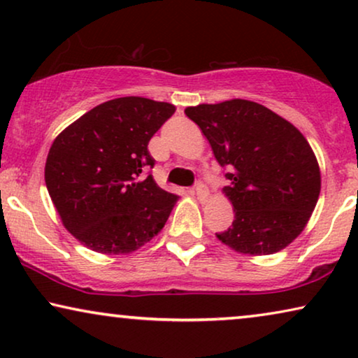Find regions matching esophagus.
I'll return each mask as SVG.
<instances>
[{
    "label": "esophagus",
    "mask_w": 358,
    "mask_h": 358,
    "mask_svg": "<svg viewBox=\"0 0 358 358\" xmlns=\"http://www.w3.org/2000/svg\"><path fill=\"white\" fill-rule=\"evenodd\" d=\"M192 192L197 195L199 199H207V195H208V190H207V185H205L203 182H197L195 184V187L192 189Z\"/></svg>",
    "instance_id": "1"
}]
</instances>
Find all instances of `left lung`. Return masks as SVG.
Returning <instances> with one entry per match:
<instances>
[{"label": "left lung", "instance_id": "left-lung-1", "mask_svg": "<svg viewBox=\"0 0 358 358\" xmlns=\"http://www.w3.org/2000/svg\"><path fill=\"white\" fill-rule=\"evenodd\" d=\"M224 169L231 227L217 233L234 251L266 256L303 231L321 190L316 156L300 130L257 102L233 99L187 107Z\"/></svg>", "mask_w": 358, "mask_h": 358}]
</instances>
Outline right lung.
I'll return each mask as SVG.
<instances>
[{"label":"right lung","mask_w":358,"mask_h":358,"mask_svg":"<svg viewBox=\"0 0 358 358\" xmlns=\"http://www.w3.org/2000/svg\"><path fill=\"white\" fill-rule=\"evenodd\" d=\"M174 110L168 102L119 97L86 112L53 141L47 190L81 244L110 256L124 254L163 229L178 195L155 182L148 143Z\"/></svg>","instance_id":"obj_1"}]
</instances>
